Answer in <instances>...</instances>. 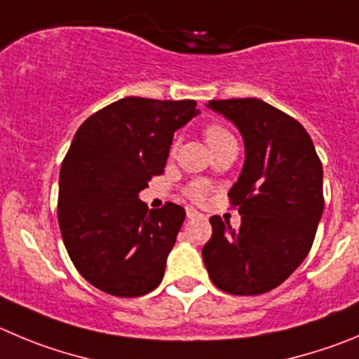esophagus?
Wrapping results in <instances>:
<instances>
[{
  "label": "esophagus",
  "instance_id": "obj_1",
  "mask_svg": "<svg viewBox=\"0 0 359 359\" xmlns=\"http://www.w3.org/2000/svg\"><path fill=\"white\" fill-rule=\"evenodd\" d=\"M186 214H187V217H200V216H202V212H198V210L193 209V207H187Z\"/></svg>",
  "mask_w": 359,
  "mask_h": 359
}]
</instances>
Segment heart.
Returning a JSON list of instances; mask_svg holds the SVG:
<instances>
[{
	"label": "heart",
	"instance_id": "heart-1",
	"mask_svg": "<svg viewBox=\"0 0 359 359\" xmlns=\"http://www.w3.org/2000/svg\"><path fill=\"white\" fill-rule=\"evenodd\" d=\"M230 134L226 133L225 129H221V127L217 126H212L209 127V129L205 130V138H207V143L210 145H214V143L221 142V140L229 138ZM187 196H189L191 200H195V202H202V200H205L207 193H209V186H207L205 182H193L189 187H187Z\"/></svg>",
	"mask_w": 359,
	"mask_h": 359
}]
</instances>
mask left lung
<instances>
[{
  "label": "left lung",
  "instance_id": "8db88e82",
  "mask_svg": "<svg viewBox=\"0 0 359 359\" xmlns=\"http://www.w3.org/2000/svg\"><path fill=\"white\" fill-rule=\"evenodd\" d=\"M237 127L244 164L229 196L239 209L233 230L210 217L202 257L217 289L236 296L273 290L306 259L323 217V164L297 120L260 99L209 100Z\"/></svg>",
  "mask_w": 359,
  "mask_h": 359
}]
</instances>
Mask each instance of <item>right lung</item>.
Returning <instances> with one entry per match:
<instances>
[{
    "instance_id": "right-lung-1",
    "label": "right lung",
    "mask_w": 359,
    "mask_h": 359,
    "mask_svg": "<svg viewBox=\"0 0 359 359\" xmlns=\"http://www.w3.org/2000/svg\"><path fill=\"white\" fill-rule=\"evenodd\" d=\"M200 115L195 100L126 97L83 122L60 170L58 223L88 283L118 297L156 289L186 210H149L140 193L166 166L173 134Z\"/></svg>"
}]
</instances>
